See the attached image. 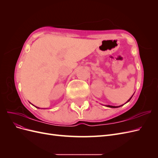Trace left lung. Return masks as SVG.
<instances>
[{"label": "left lung", "instance_id": "obj_1", "mask_svg": "<svg viewBox=\"0 0 158 158\" xmlns=\"http://www.w3.org/2000/svg\"><path fill=\"white\" fill-rule=\"evenodd\" d=\"M133 95H134V94H133ZM133 95H132V97H131V98L130 99H129L128 100V101H127V102H126L125 103H127V102H128L129 101H130V100L131 99V98H132V96H133ZM123 105H124V104H123ZM123 105H121V106H107V107H111V108H117V107H121V106H123Z\"/></svg>", "mask_w": 158, "mask_h": 158}]
</instances>
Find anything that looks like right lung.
<instances>
[{
  "label": "right lung",
  "instance_id": "1",
  "mask_svg": "<svg viewBox=\"0 0 158 158\" xmlns=\"http://www.w3.org/2000/svg\"><path fill=\"white\" fill-rule=\"evenodd\" d=\"M37 107V108H39V107Z\"/></svg>",
  "mask_w": 158,
  "mask_h": 158
}]
</instances>
